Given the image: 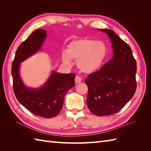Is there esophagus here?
Returning a JSON list of instances; mask_svg holds the SVG:
<instances>
[{
    "instance_id": "obj_1",
    "label": "esophagus",
    "mask_w": 151,
    "mask_h": 151,
    "mask_svg": "<svg viewBox=\"0 0 151 151\" xmlns=\"http://www.w3.org/2000/svg\"><path fill=\"white\" fill-rule=\"evenodd\" d=\"M81 81H82L81 77H79V76H76V78H75V82H76V83L77 84V83H81Z\"/></svg>"
}]
</instances>
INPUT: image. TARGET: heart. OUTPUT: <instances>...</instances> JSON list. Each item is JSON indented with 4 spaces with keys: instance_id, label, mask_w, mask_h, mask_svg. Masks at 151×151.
<instances>
[{
    "instance_id": "heart-1",
    "label": "heart",
    "mask_w": 151,
    "mask_h": 151,
    "mask_svg": "<svg viewBox=\"0 0 151 151\" xmlns=\"http://www.w3.org/2000/svg\"><path fill=\"white\" fill-rule=\"evenodd\" d=\"M107 48L101 41L81 38L72 41L67 46L66 52L62 55V60L66 65L72 60H77V65L84 73H92L101 65L106 55Z\"/></svg>"
}]
</instances>
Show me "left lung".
I'll use <instances>...</instances> for the list:
<instances>
[{"label":"left lung","instance_id":"1","mask_svg":"<svg viewBox=\"0 0 151 151\" xmlns=\"http://www.w3.org/2000/svg\"><path fill=\"white\" fill-rule=\"evenodd\" d=\"M101 30L111 40L113 57L98 71L89 74L85 83L90 111L95 115L107 116L119 111L134 96L137 63L129 45L112 30Z\"/></svg>","mask_w":151,"mask_h":151}]
</instances>
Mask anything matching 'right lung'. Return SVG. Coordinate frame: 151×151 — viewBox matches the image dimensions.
Instances as JSON below:
<instances>
[{"label":"right lung","instance_id":"right-lung-1","mask_svg":"<svg viewBox=\"0 0 151 151\" xmlns=\"http://www.w3.org/2000/svg\"><path fill=\"white\" fill-rule=\"evenodd\" d=\"M46 37V31L36 29L19 45L12 63L11 73L18 101L34 115L50 118L61 111L65 93L75 85V74L53 72L42 88L37 89L27 88L19 76L20 63L37 52Z\"/></svg>","mask_w":151,"mask_h":151}]
</instances>
